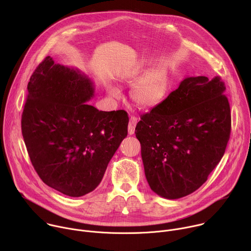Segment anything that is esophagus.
I'll list each match as a JSON object with an SVG mask.
<instances>
[{
    "label": "esophagus",
    "mask_w": 251,
    "mask_h": 251,
    "mask_svg": "<svg viewBox=\"0 0 251 251\" xmlns=\"http://www.w3.org/2000/svg\"><path fill=\"white\" fill-rule=\"evenodd\" d=\"M138 122V119L135 116H131L129 120V125H128V134L133 135L135 133V127Z\"/></svg>",
    "instance_id": "34e87169"
}]
</instances>
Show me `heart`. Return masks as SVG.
<instances>
[{"label": "heart", "mask_w": 251, "mask_h": 251, "mask_svg": "<svg viewBox=\"0 0 251 251\" xmlns=\"http://www.w3.org/2000/svg\"><path fill=\"white\" fill-rule=\"evenodd\" d=\"M152 67V62L147 58H141L131 64L123 74L122 81L134 83L130 96L133 102L142 108H154L160 105L167 97L172 77L167 67ZM109 93L115 98L121 95L117 87H110Z\"/></svg>", "instance_id": "b5f03b06"}]
</instances>
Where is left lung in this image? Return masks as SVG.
<instances>
[{"instance_id":"1","label":"left lung","mask_w":251,"mask_h":251,"mask_svg":"<svg viewBox=\"0 0 251 251\" xmlns=\"http://www.w3.org/2000/svg\"><path fill=\"white\" fill-rule=\"evenodd\" d=\"M226 86L219 76H187L138 122L151 190L176 200L197 191L222 160L231 128Z\"/></svg>"}]
</instances>
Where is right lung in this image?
<instances>
[{
  "mask_svg": "<svg viewBox=\"0 0 251 251\" xmlns=\"http://www.w3.org/2000/svg\"><path fill=\"white\" fill-rule=\"evenodd\" d=\"M93 96L87 75L50 56L27 84L22 133L29 159L46 185L68 197L97 188L128 134L126 111H99L86 103Z\"/></svg>",
  "mask_w": 251,
  "mask_h": 251,
  "instance_id": "obj_1",
  "label": "right lung"
}]
</instances>
